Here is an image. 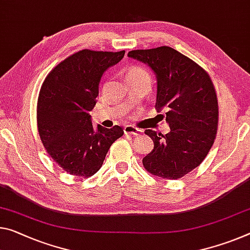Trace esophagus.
Masks as SVG:
<instances>
[{
  "mask_svg": "<svg viewBox=\"0 0 250 250\" xmlns=\"http://www.w3.org/2000/svg\"><path fill=\"white\" fill-rule=\"evenodd\" d=\"M124 131L125 134H130V136H140L142 132L140 129H138L133 125H125Z\"/></svg>",
  "mask_w": 250,
  "mask_h": 250,
  "instance_id": "34e87169",
  "label": "esophagus"
}]
</instances>
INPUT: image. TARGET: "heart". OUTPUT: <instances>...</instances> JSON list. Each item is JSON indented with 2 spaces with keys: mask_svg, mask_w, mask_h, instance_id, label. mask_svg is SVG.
I'll return each instance as SVG.
<instances>
[{
  "mask_svg": "<svg viewBox=\"0 0 250 250\" xmlns=\"http://www.w3.org/2000/svg\"><path fill=\"white\" fill-rule=\"evenodd\" d=\"M129 75H146V77H149L148 72L145 69L140 68V66H132V68H130L126 71V77H129Z\"/></svg>",
  "mask_w": 250,
  "mask_h": 250,
  "instance_id": "obj_1",
  "label": "heart"
}]
</instances>
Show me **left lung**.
<instances>
[{
    "label": "left lung",
    "instance_id": "left-lung-1",
    "mask_svg": "<svg viewBox=\"0 0 250 250\" xmlns=\"http://www.w3.org/2000/svg\"><path fill=\"white\" fill-rule=\"evenodd\" d=\"M128 57L140 61L157 78L158 112L166 111L167 134L145 133L154 142L142 159L150 173L178 179L197 168L213 145L218 128V102L208 73L186 55L169 46L133 50Z\"/></svg>",
    "mask_w": 250,
    "mask_h": 250
}]
</instances>
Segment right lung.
<instances>
[{
  "instance_id": "add662e5",
  "label": "right lung",
  "mask_w": 250,
  "mask_h": 250,
  "mask_svg": "<svg viewBox=\"0 0 250 250\" xmlns=\"http://www.w3.org/2000/svg\"><path fill=\"white\" fill-rule=\"evenodd\" d=\"M124 55L125 51H79L59 63L43 82L37 111L40 138L53 161L70 175L93 176L111 145L124 134L119 125L94 128L90 116L102 75Z\"/></svg>"
}]
</instances>
